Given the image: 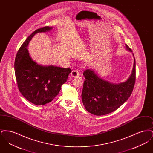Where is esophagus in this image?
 <instances>
[{
    "label": "esophagus",
    "mask_w": 153,
    "mask_h": 153,
    "mask_svg": "<svg viewBox=\"0 0 153 153\" xmlns=\"http://www.w3.org/2000/svg\"><path fill=\"white\" fill-rule=\"evenodd\" d=\"M79 74V71L78 70H74L72 72H71V76L72 77H77L78 76Z\"/></svg>",
    "instance_id": "1"
}]
</instances>
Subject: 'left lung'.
Masks as SVG:
<instances>
[{"mask_svg":"<svg viewBox=\"0 0 153 153\" xmlns=\"http://www.w3.org/2000/svg\"><path fill=\"white\" fill-rule=\"evenodd\" d=\"M125 45L126 48L132 52L128 45ZM134 60L131 75L123 82H109L100 78L92 69H87L84 72L83 75L85 80L84 82L81 98L87 111L95 115H104L117 110L127 100L135 82L134 56Z\"/></svg>","mask_w":153,"mask_h":153,"instance_id":"8db88e82","label":"left lung"}]
</instances>
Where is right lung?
Returning a JSON list of instances; mask_svg holds the SVG:
<instances>
[{"label": "right lung", "instance_id": "right-lung-1", "mask_svg": "<svg viewBox=\"0 0 153 153\" xmlns=\"http://www.w3.org/2000/svg\"><path fill=\"white\" fill-rule=\"evenodd\" d=\"M52 29L46 26L34 31L22 44L15 59V73L19 91L28 101L37 105L51 102L72 72L69 68L39 65L30 56L27 48L32 38L38 33L48 32Z\"/></svg>", "mask_w": 153, "mask_h": 153}]
</instances>
